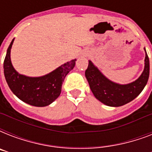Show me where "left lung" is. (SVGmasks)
Returning <instances> with one entry per match:
<instances>
[{"instance_id": "obj_1", "label": "left lung", "mask_w": 152, "mask_h": 152, "mask_svg": "<svg viewBox=\"0 0 152 152\" xmlns=\"http://www.w3.org/2000/svg\"><path fill=\"white\" fill-rule=\"evenodd\" d=\"M145 50L144 69L137 80L128 84H119L107 79L92 62L89 61L85 76L93 95L109 106H121L132 101L141 93L148 83L150 71L148 56Z\"/></svg>"}]
</instances>
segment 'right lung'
I'll return each instance as SVG.
<instances>
[{
    "label": "right lung",
    "instance_id": "1",
    "mask_svg": "<svg viewBox=\"0 0 152 152\" xmlns=\"http://www.w3.org/2000/svg\"><path fill=\"white\" fill-rule=\"evenodd\" d=\"M14 39L11 42L4 61L6 82L13 94L26 103L34 106H46L59 97L65 76L76 64L72 60L53 72L39 77H29L15 71L11 62L10 53Z\"/></svg>",
    "mask_w": 152,
    "mask_h": 152
}]
</instances>
